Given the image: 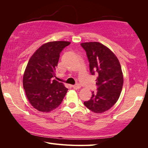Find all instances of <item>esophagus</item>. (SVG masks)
Here are the masks:
<instances>
[{
	"mask_svg": "<svg viewBox=\"0 0 148 148\" xmlns=\"http://www.w3.org/2000/svg\"><path fill=\"white\" fill-rule=\"evenodd\" d=\"M72 88H73L74 89L77 90V89H79L81 88V86L79 84H74V85H72Z\"/></svg>",
	"mask_w": 148,
	"mask_h": 148,
	"instance_id": "obj_1",
	"label": "esophagus"
}]
</instances>
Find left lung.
Masks as SVG:
<instances>
[{"instance_id":"1","label":"left lung","mask_w":148,"mask_h":148,"mask_svg":"<svg viewBox=\"0 0 148 148\" xmlns=\"http://www.w3.org/2000/svg\"><path fill=\"white\" fill-rule=\"evenodd\" d=\"M90 63L92 75H98L96 92L84 102L88 109L95 113L108 111L118 100L123 84L121 65L111 50L98 42L81 43Z\"/></svg>"}]
</instances>
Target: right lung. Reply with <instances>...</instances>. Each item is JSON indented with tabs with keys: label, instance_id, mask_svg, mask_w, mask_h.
Wrapping results in <instances>:
<instances>
[{
	"label": "right lung",
	"instance_id": "obj_1",
	"mask_svg": "<svg viewBox=\"0 0 148 148\" xmlns=\"http://www.w3.org/2000/svg\"><path fill=\"white\" fill-rule=\"evenodd\" d=\"M67 41L44 44L30 58L23 78V88L30 104L43 112L60 106L67 92L64 84L53 79L60 54L70 45Z\"/></svg>",
	"mask_w": 148,
	"mask_h": 148
}]
</instances>
